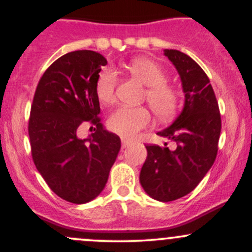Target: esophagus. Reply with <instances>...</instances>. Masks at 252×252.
Returning <instances> with one entry per match:
<instances>
[{
    "label": "esophagus",
    "mask_w": 252,
    "mask_h": 252,
    "mask_svg": "<svg viewBox=\"0 0 252 252\" xmlns=\"http://www.w3.org/2000/svg\"><path fill=\"white\" fill-rule=\"evenodd\" d=\"M130 143H131V141L128 140V138H122V147H123V148L128 147Z\"/></svg>",
    "instance_id": "esophagus-1"
}]
</instances>
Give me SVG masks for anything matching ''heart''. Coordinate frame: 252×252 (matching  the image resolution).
Instances as JSON below:
<instances>
[{"label": "heart", "instance_id": "obj_1", "mask_svg": "<svg viewBox=\"0 0 252 252\" xmlns=\"http://www.w3.org/2000/svg\"><path fill=\"white\" fill-rule=\"evenodd\" d=\"M130 72L147 85L146 98L154 114L160 120H169L179 108V94L166 83V73L158 63L148 58H135L128 65ZM118 82L117 72L112 67H104L96 79V94L100 103L114 100ZM150 123V114L144 108L121 106L110 114L108 128L115 134L132 137Z\"/></svg>", "mask_w": 252, "mask_h": 252}]
</instances>
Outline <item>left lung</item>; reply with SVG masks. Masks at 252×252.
<instances>
[{
  "mask_svg": "<svg viewBox=\"0 0 252 252\" xmlns=\"http://www.w3.org/2000/svg\"><path fill=\"white\" fill-rule=\"evenodd\" d=\"M180 76L184 108L168 128L158 135L174 141L176 148L147 146L140 173L144 192L158 201H173L189 194L211 169L218 152L221 120L215 91L204 70L187 54L164 50Z\"/></svg>",
  "mask_w": 252,
  "mask_h": 252,
  "instance_id": "obj_1",
  "label": "left lung"
}]
</instances>
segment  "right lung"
I'll return each mask as SVG.
<instances>
[{"label":"right lung","mask_w":252,"mask_h":252,"mask_svg":"<svg viewBox=\"0 0 252 252\" xmlns=\"http://www.w3.org/2000/svg\"><path fill=\"white\" fill-rule=\"evenodd\" d=\"M108 60L94 51H74L57 59L40 79L28 134L36 169L58 196L73 204L94 200L105 187L121 140L100 123L98 73ZM84 122L97 130L82 140Z\"/></svg>","instance_id":"1"}]
</instances>
